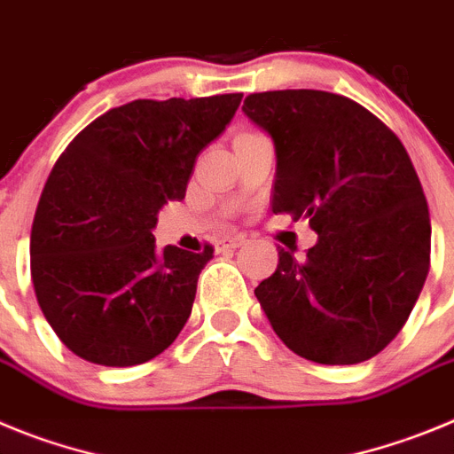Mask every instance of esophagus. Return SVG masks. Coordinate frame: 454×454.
I'll return each instance as SVG.
<instances>
[{
	"label": "esophagus",
	"mask_w": 454,
	"mask_h": 454,
	"mask_svg": "<svg viewBox=\"0 0 454 454\" xmlns=\"http://www.w3.org/2000/svg\"><path fill=\"white\" fill-rule=\"evenodd\" d=\"M244 242H247V237L244 235H223L217 242V251H235V248L242 247Z\"/></svg>",
	"instance_id": "34e87169"
}]
</instances>
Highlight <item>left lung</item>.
<instances>
[{
    "mask_svg": "<svg viewBox=\"0 0 454 454\" xmlns=\"http://www.w3.org/2000/svg\"><path fill=\"white\" fill-rule=\"evenodd\" d=\"M276 149L271 210L309 219L308 255L278 251L255 287L273 333L317 364H359L400 333L430 271V212L405 146L373 113L324 90L248 95Z\"/></svg>",
    "mask_w": 454,
    "mask_h": 454,
    "instance_id": "left-lung-1",
    "label": "left lung"
}]
</instances>
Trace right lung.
Segmentation results:
<instances>
[{
	"mask_svg": "<svg viewBox=\"0 0 454 454\" xmlns=\"http://www.w3.org/2000/svg\"><path fill=\"white\" fill-rule=\"evenodd\" d=\"M242 95L137 99L69 142L31 228V278L60 341L101 366H136L174 344L197 296L203 253L156 247L167 201L185 199L197 156Z\"/></svg>",
	"mask_w": 454,
	"mask_h": 454,
	"instance_id": "1",
	"label": "right lung"
}]
</instances>
